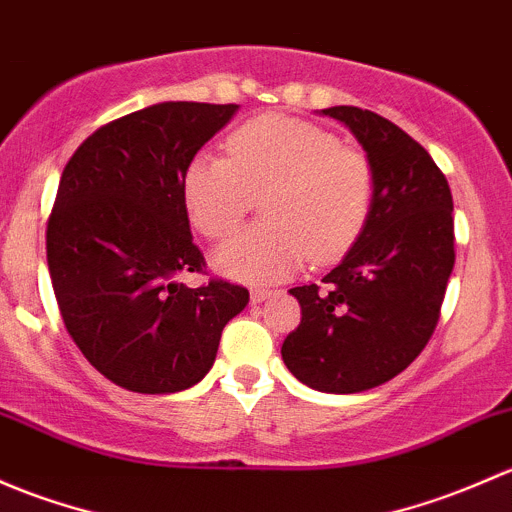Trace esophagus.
Masks as SVG:
<instances>
[{
	"label": "esophagus",
	"mask_w": 512,
	"mask_h": 512,
	"mask_svg": "<svg viewBox=\"0 0 512 512\" xmlns=\"http://www.w3.org/2000/svg\"><path fill=\"white\" fill-rule=\"evenodd\" d=\"M273 295V291H266V288H254L251 291V303H263V300H268Z\"/></svg>",
	"instance_id": "34e87169"
}]
</instances>
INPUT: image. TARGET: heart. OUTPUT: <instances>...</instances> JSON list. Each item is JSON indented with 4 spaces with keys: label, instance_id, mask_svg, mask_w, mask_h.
<instances>
[{
    "label": "heart",
    "instance_id": "b5f03b06",
    "mask_svg": "<svg viewBox=\"0 0 512 512\" xmlns=\"http://www.w3.org/2000/svg\"><path fill=\"white\" fill-rule=\"evenodd\" d=\"M229 157L199 152L182 175L194 229L221 239L261 197L268 224L231 236L214 268L246 283L288 278L308 256L333 261L357 239L372 204V167L330 130L288 115H263L231 133Z\"/></svg>",
    "mask_w": 512,
    "mask_h": 512
}]
</instances>
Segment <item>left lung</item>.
<instances>
[{"label":"left lung","instance_id":"8db88e82","mask_svg":"<svg viewBox=\"0 0 512 512\" xmlns=\"http://www.w3.org/2000/svg\"><path fill=\"white\" fill-rule=\"evenodd\" d=\"M372 167L365 226L323 286L291 288L300 325L281 355L325 394L379 387L407 370L439 323L453 271V199L444 172L402 128L372 110L335 105Z\"/></svg>","mask_w":512,"mask_h":512}]
</instances>
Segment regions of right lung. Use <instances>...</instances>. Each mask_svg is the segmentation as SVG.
Segmentation results:
<instances>
[{
    "instance_id": "add662e5",
    "label": "right lung",
    "mask_w": 512,
    "mask_h": 512,
    "mask_svg": "<svg viewBox=\"0 0 512 512\" xmlns=\"http://www.w3.org/2000/svg\"><path fill=\"white\" fill-rule=\"evenodd\" d=\"M239 105L167 100L113 120L73 152L46 229L68 335L96 370L140 394L189 389L212 370L221 330L249 303L202 271L182 199L187 162Z\"/></svg>"
}]
</instances>
